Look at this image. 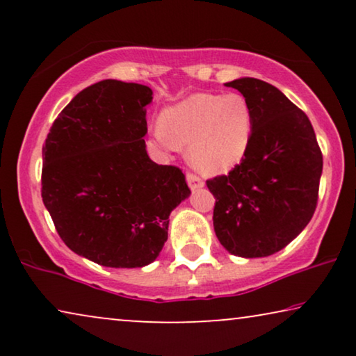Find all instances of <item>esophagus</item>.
<instances>
[{
	"label": "esophagus",
	"instance_id": "obj_1",
	"mask_svg": "<svg viewBox=\"0 0 356 356\" xmlns=\"http://www.w3.org/2000/svg\"><path fill=\"white\" fill-rule=\"evenodd\" d=\"M186 179H188L189 188H191L193 191H196V189H199V188H202V186H204V179H202L201 177H197L196 173H191V172H189V173L186 175Z\"/></svg>",
	"mask_w": 356,
	"mask_h": 356
}]
</instances>
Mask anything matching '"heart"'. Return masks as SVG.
Segmentation results:
<instances>
[{
    "label": "heart",
    "instance_id": "b5f03b06",
    "mask_svg": "<svg viewBox=\"0 0 356 356\" xmlns=\"http://www.w3.org/2000/svg\"><path fill=\"white\" fill-rule=\"evenodd\" d=\"M254 111L241 94H194L172 106L154 128L167 147H188V160L199 172L216 175L245 159L254 136Z\"/></svg>",
    "mask_w": 356,
    "mask_h": 356
}]
</instances>
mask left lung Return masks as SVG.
Listing matches in <instances>:
<instances>
[{"instance_id": "obj_1", "label": "left lung", "mask_w": 356, "mask_h": 356, "mask_svg": "<svg viewBox=\"0 0 356 356\" xmlns=\"http://www.w3.org/2000/svg\"><path fill=\"white\" fill-rule=\"evenodd\" d=\"M254 111V136L245 159L207 179L216 197L213 230L228 252L264 257L303 232L318 206L323 152L303 110L277 87L254 77L227 82Z\"/></svg>"}]
</instances>
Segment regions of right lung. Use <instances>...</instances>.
I'll list each match as a JSON object with an SVG mask.
<instances>
[{
	"instance_id": "add662e5",
	"label": "right lung",
	"mask_w": 356,
	"mask_h": 356,
	"mask_svg": "<svg viewBox=\"0 0 356 356\" xmlns=\"http://www.w3.org/2000/svg\"><path fill=\"white\" fill-rule=\"evenodd\" d=\"M150 87L105 79L79 92L42 149V199L65 245L105 267H143L189 196L184 173L149 159Z\"/></svg>"
}]
</instances>
